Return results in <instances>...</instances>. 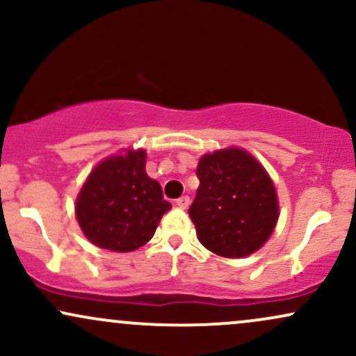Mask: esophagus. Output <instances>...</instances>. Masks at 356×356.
Segmentation results:
<instances>
[{
  "instance_id": "1",
  "label": "esophagus",
  "mask_w": 356,
  "mask_h": 356,
  "mask_svg": "<svg viewBox=\"0 0 356 356\" xmlns=\"http://www.w3.org/2000/svg\"><path fill=\"white\" fill-rule=\"evenodd\" d=\"M189 204H191L189 195H182V197H179L177 201H175V206H177L179 209H187V207H189Z\"/></svg>"
}]
</instances>
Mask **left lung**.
Wrapping results in <instances>:
<instances>
[{
    "mask_svg": "<svg viewBox=\"0 0 356 356\" xmlns=\"http://www.w3.org/2000/svg\"><path fill=\"white\" fill-rule=\"evenodd\" d=\"M189 216L201 244L222 257H244L269 239L280 218L266 169L238 147L202 155Z\"/></svg>",
    "mask_w": 356,
    "mask_h": 356,
    "instance_id": "obj_1",
    "label": "left lung"
}]
</instances>
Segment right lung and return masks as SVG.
<instances>
[{
	"label": "right lung",
	"mask_w": 356,
	"mask_h": 356,
	"mask_svg": "<svg viewBox=\"0 0 356 356\" xmlns=\"http://www.w3.org/2000/svg\"><path fill=\"white\" fill-rule=\"evenodd\" d=\"M145 150L110 155L88 175L75 204L85 238L102 249L130 252L152 239L170 209L161 184L145 172Z\"/></svg>",
	"instance_id": "1"
}]
</instances>
